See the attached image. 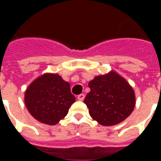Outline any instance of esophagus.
<instances>
[{
	"label": "esophagus",
	"mask_w": 161,
	"mask_h": 161,
	"mask_svg": "<svg viewBox=\"0 0 161 161\" xmlns=\"http://www.w3.org/2000/svg\"><path fill=\"white\" fill-rule=\"evenodd\" d=\"M84 97H85V96L84 94H80L77 96V100H79V101H84Z\"/></svg>",
	"instance_id": "obj_1"
}]
</instances>
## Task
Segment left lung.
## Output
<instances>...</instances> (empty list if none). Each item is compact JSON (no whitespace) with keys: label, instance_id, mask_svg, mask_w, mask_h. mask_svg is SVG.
I'll return each instance as SVG.
<instances>
[{"label":"left lung","instance_id":"8db88e82","mask_svg":"<svg viewBox=\"0 0 161 161\" xmlns=\"http://www.w3.org/2000/svg\"><path fill=\"white\" fill-rule=\"evenodd\" d=\"M90 93L84 98L89 113L103 126H113L124 121L135 105L133 88L115 71L97 76L89 83Z\"/></svg>","mask_w":161,"mask_h":161}]
</instances>
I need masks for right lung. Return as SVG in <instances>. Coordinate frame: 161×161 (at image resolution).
<instances>
[{"label":"right lung","instance_id":"right-lung-1","mask_svg":"<svg viewBox=\"0 0 161 161\" xmlns=\"http://www.w3.org/2000/svg\"><path fill=\"white\" fill-rule=\"evenodd\" d=\"M75 101L70 84L58 74L39 77L25 93V104L30 114L37 121L48 125H55L62 120Z\"/></svg>","mask_w":161,"mask_h":161}]
</instances>
